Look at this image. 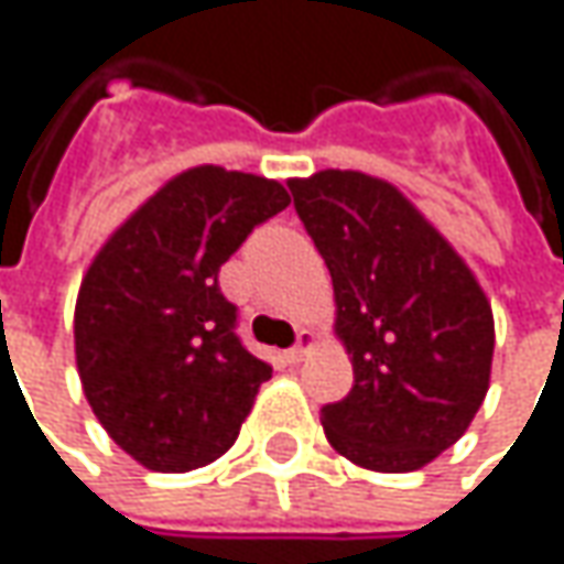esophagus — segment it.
I'll use <instances>...</instances> for the list:
<instances>
[{
    "instance_id": "esophagus-1",
    "label": "esophagus",
    "mask_w": 564,
    "mask_h": 564,
    "mask_svg": "<svg viewBox=\"0 0 564 564\" xmlns=\"http://www.w3.org/2000/svg\"><path fill=\"white\" fill-rule=\"evenodd\" d=\"M311 346H314V333H301V336H297V346H295V349H289V352H282V358H285L289 365H297V361H301L304 355L311 352Z\"/></svg>"
}]
</instances>
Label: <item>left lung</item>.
I'll list each match as a JSON object with an SVG mask.
<instances>
[{"label": "left lung", "instance_id": "obj_1", "mask_svg": "<svg viewBox=\"0 0 564 564\" xmlns=\"http://www.w3.org/2000/svg\"><path fill=\"white\" fill-rule=\"evenodd\" d=\"M321 250L349 397L321 409L326 441L375 473H409L460 441L492 375L495 321L457 250L387 181L321 171L289 181Z\"/></svg>", "mask_w": 564, "mask_h": 564}]
</instances>
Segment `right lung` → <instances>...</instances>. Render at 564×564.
Wrapping results in <instances>:
<instances>
[{
    "label": "right lung",
    "instance_id": "add662e5",
    "mask_svg": "<svg viewBox=\"0 0 564 564\" xmlns=\"http://www.w3.org/2000/svg\"><path fill=\"white\" fill-rule=\"evenodd\" d=\"M292 199L279 181L189 167L107 238L75 301L82 390L132 460L189 473L235 441L272 368L243 349L218 269Z\"/></svg>",
    "mask_w": 564,
    "mask_h": 564
}]
</instances>
